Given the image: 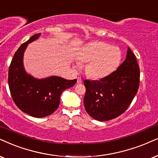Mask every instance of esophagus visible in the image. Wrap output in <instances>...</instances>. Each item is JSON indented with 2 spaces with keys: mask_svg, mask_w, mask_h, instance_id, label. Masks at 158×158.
Listing matches in <instances>:
<instances>
[{
  "mask_svg": "<svg viewBox=\"0 0 158 158\" xmlns=\"http://www.w3.org/2000/svg\"><path fill=\"white\" fill-rule=\"evenodd\" d=\"M81 82H82V79H81L80 77H78V78H77V83L80 84V83H81Z\"/></svg>",
  "mask_w": 158,
  "mask_h": 158,
  "instance_id": "esophagus-1",
  "label": "esophagus"
}]
</instances>
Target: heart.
<instances>
[{
  "label": "heart",
  "mask_w": 158,
  "mask_h": 158,
  "mask_svg": "<svg viewBox=\"0 0 158 158\" xmlns=\"http://www.w3.org/2000/svg\"><path fill=\"white\" fill-rule=\"evenodd\" d=\"M122 52L118 47L102 41L89 43L83 47L79 56L81 63H87L86 74L93 79L107 77L119 66ZM77 69L79 65L76 66Z\"/></svg>",
  "instance_id": "obj_1"
}]
</instances>
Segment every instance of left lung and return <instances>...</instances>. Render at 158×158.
Returning <instances> with one entry per match:
<instances>
[{"label":"left lung","instance_id":"obj_1","mask_svg":"<svg viewBox=\"0 0 158 158\" xmlns=\"http://www.w3.org/2000/svg\"><path fill=\"white\" fill-rule=\"evenodd\" d=\"M140 69L128 48L126 59L116 71L100 80L84 81V105L90 117L98 121L114 119L125 112L136 95Z\"/></svg>","mask_w":158,"mask_h":158}]
</instances>
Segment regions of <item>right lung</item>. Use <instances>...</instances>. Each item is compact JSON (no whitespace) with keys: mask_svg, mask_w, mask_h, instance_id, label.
Here are the masks:
<instances>
[{"mask_svg":"<svg viewBox=\"0 0 158 158\" xmlns=\"http://www.w3.org/2000/svg\"><path fill=\"white\" fill-rule=\"evenodd\" d=\"M40 35H33L19 47L10 64L8 78L10 93L17 106L38 118L52 114L59 106L61 93L77 82V79L67 80L55 76L38 79L25 72L23 62L24 52L27 44Z\"/></svg>","mask_w":158,"mask_h":158,"instance_id":"add662e5","label":"right lung"}]
</instances>
